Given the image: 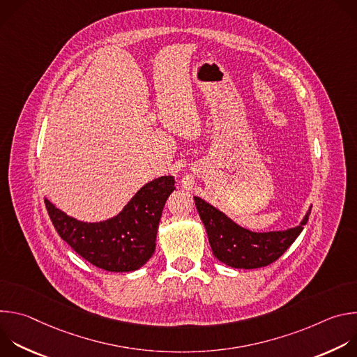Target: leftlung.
<instances>
[{
  "mask_svg": "<svg viewBox=\"0 0 357 357\" xmlns=\"http://www.w3.org/2000/svg\"><path fill=\"white\" fill-rule=\"evenodd\" d=\"M200 220L206 229L213 256L233 268L252 270L278 260L307 225L312 206L301 223L287 230L252 231L199 196H193Z\"/></svg>",
  "mask_w": 357,
  "mask_h": 357,
  "instance_id": "left-lung-1",
  "label": "left lung"
}]
</instances>
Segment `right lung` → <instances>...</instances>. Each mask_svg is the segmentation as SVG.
Listing matches in <instances>:
<instances>
[{
    "mask_svg": "<svg viewBox=\"0 0 357 357\" xmlns=\"http://www.w3.org/2000/svg\"><path fill=\"white\" fill-rule=\"evenodd\" d=\"M174 190L175 178L160 176L145 183L119 215L100 222L72 218L47 199L45 205L59 236L79 256L106 271L128 273L154 254L161 215Z\"/></svg>",
    "mask_w": 357,
    "mask_h": 357,
    "instance_id": "add662e5",
    "label": "right lung"
}]
</instances>
